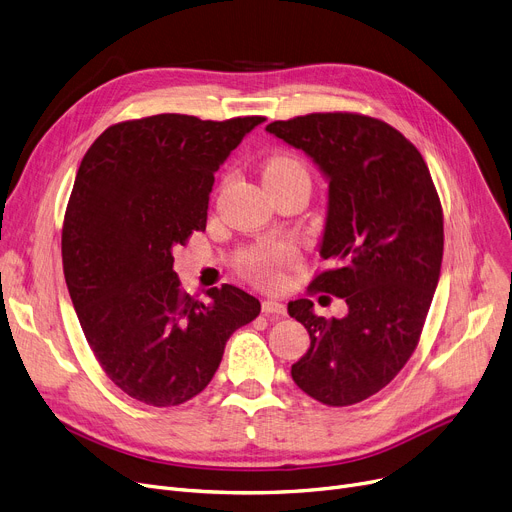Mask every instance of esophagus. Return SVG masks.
Listing matches in <instances>:
<instances>
[{
    "label": "esophagus",
    "mask_w": 512,
    "mask_h": 512,
    "mask_svg": "<svg viewBox=\"0 0 512 512\" xmlns=\"http://www.w3.org/2000/svg\"><path fill=\"white\" fill-rule=\"evenodd\" d=\"M261 309H263L265 315H284V313H286V305H284V303H278V301H274V299L263 301Z\"/></svg>",
    "instance_id": "34e87169"
}]
</instances>
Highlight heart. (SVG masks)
Masks as SVG:
<instances>
[{"mask_svg": "<svg viewBox=\"0 0 512 512\" xmlns=\"http://www.w3.org/2000/svg\"><path fill=\"white\" fill-rule=\"evenodd\" d=\"M263 178L267 186L288 180L309 182V170L301 157L282 153L267 161L263 168ZM292 259L294 253L288 247H251L238 257V267L242 274L259 284L278 286L284 280L282 270Z\"/></svg>", "mask_w": 512, "mask_h": 512, "instance_id": "obj_1", "label": "heart"}]
</instances>
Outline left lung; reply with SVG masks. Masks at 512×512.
Masks as SVG:
<instances>
[{"instance_id":"left-lung-1","label":"left lung","mask_w":512,"mask_h":512,"mask_svg":"<svg viewBox=\"0 0 512 512\" xmlns=\"http://www.w3.org/2000/svg\"><path fill=\"white\" fill-rule=\"evenodd\" d=\"M303 149L330 180L321 257L332 261L309 292L348 305L342 319L288 303L311 346L292 380L328 407H348L386 388L419 344L444 253V215L417 147L384 120L326 112L265 126Z\"/></svg>"}]
</instances>
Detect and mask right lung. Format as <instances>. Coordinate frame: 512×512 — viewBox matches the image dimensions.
I'll use <instances>...</instances> for the list:
<instances>
[{
  "mask_svg": "<svg viewBox=\"0 0 512 512\" xmlns=\"http://www.w3.org/2000/svg\"><path fill=\"white\" fill-rule=\"evenodd\" d=\"M263 120H126L80 161L62 226L66 286L107 378L149 407L205 390L232 332L261 311L232 284L209 288L207 303L191 297L172 251L205 230L213 174Z\"/></svg>",
  "mask_w": 512,
  "mask_h": 512,
  "instance_id": "add662e5",
  "label": "right lung"
}]
</instances>
